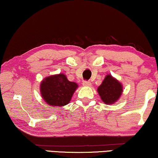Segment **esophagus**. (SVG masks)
<instances>
[{
  "label": "esophagus",
  "mask_w": 158,
  "mask_h": 158,
  "mask_svg": "<svg viewBox=\"0 0 158 158\" xmlns=\"http://www.w3.org/2000/svg\"><path fill=\"white\" fill-rule=\"evenodd\" d=\"M83 85L86 86V87H90V86H91V83L90 81H83Z\"/></svg>",
  "instance_id": "34e87169"
}]
</instances>
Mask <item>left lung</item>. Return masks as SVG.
<instances>
[{
    "mask_svg": "<svg viewBox=\"0 0 158 158\" xmlns=\"http://www.w3.org/2000/svg\"><path fill=\"white\" fill-rule=\"evenodd\" d=\"M97 91L105 104H113L122 96L123 85L117 79L111 75L108 74L105 77L102 83L98 86Z\"/></svg>",
    "mask_w": 158,
    "mask_h": 158,
    "instance_id": "8db88e82",
    "label": "left lung"
}]
</instances>
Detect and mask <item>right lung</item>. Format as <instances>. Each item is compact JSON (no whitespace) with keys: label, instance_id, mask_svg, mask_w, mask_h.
I'll list each match as a JSON object with an SVG mask.
<instances>
[{"label":"right lung","instance_id":"add662e5","mask_svg":"<svg viewBox=\"0 0 158 158\" xmlns=\"http://www.w3.org/2000/svg\"><path fill=\"white\" fill-rule=\"evenodd\" d=\"M78 85L69 81L63 73L46 77L40 83V94L43 100L51 106L62 107L71 101Z\"/></svg>","mask_w":158,"mask_h":158}]
</instances>
